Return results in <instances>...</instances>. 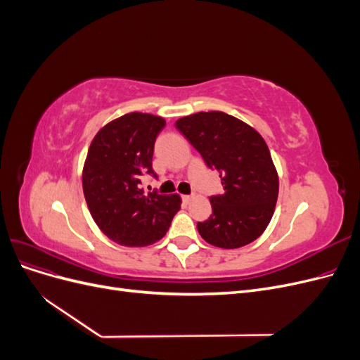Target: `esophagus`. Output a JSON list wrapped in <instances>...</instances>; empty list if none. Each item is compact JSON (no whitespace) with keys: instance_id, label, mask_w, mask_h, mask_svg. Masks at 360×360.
<instances>
[{"instance_id":"1","label":"esophagus","mask_w":360,"mask_h":360,"mask_svg":"<svg viewBox=\"0 0 360 360\" xmlns=\"http://www.w3.org/2000/svg\"><path fill=\"white\" fill-rule=\"evenodd\" d=\"M192 198H193V195H183V197H181V200H183L184 202H191Z\"/></svg>"}]
</instances>
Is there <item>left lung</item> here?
Masks as SVG:
<instances>
[{
  "instance_id": "left-lung-1",
  "label": "left lung",
  "mask_w": 360,
  "mask_h": 360,
  "mask_svg": "<svg viewBox=\"0 0 360 360\" xmlns=\"http://www.w3.org/2000/svg\"><path fill=\"white\" fill-rule=\"evenodd\" d=\"M176 127L222 181L224 192L210 197V217L197 224L201 237L225 249L254 242L271 219L279 189L264 139L246 123L219 111L183 117Z\"/></svg>"
}]
</instances>
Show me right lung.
Segmentation results:
<instances>
[{
    "instance_id": "1",
    "label": "right lung",
    "mask_w": 360,
    "mask_h": 360,
    "mask_svg": "<svg viewBox=\"0 0 360 360\" xmlns=\"http://www.w3.org/2000/svg\"><path fill=\"white\" fill-rule=\"evenodd\" d=\"M167 126L151 114L132 112L99 130L86 155L82 188L94 222L123 246H147L167 234L180 210L179 195L146 193L141 179H158L155 143Z\"/></svg>"
}]
</instances>
